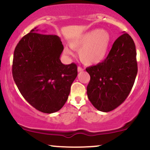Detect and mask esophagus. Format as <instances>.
<instances>
[{
    "mask_svg": "<svg viewBox=\"0 0 150 150\" xmlns=\"http://www.w3.org/2000/svg\"><path fill=\"white\" fill-rule=\"evenodd\" d=\"M84 70V69L82 68H81V67H78L77 68V71L79 72V73H81V72H82Z\"/></svg>",
    "mask_w": 150,
    "mask_h": 150,
    "instance_id": "esophagus-1",
    "label": "esophagus"
}]
</instances>
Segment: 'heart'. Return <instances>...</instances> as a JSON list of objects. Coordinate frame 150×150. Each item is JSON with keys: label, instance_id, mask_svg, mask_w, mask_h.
<instances>
[{"label": "heart", "instance_id": "heart-1", "mask_svg": "<svg viewBox=\"0 0 150 150\" xmlns=\"http://www.w3.org/2000/svg\"><path fill=\"white\" fill-rule=\"evenodd\" d=\"M111 37L107 31L95 29L81 34L70 42L72 49L79 51L81 62L86 65H94L100 63L106 58ZM64 53L73 56V53L68 46L64 47Z\"/></svg>", "mask_w": 150, "mask_h": 150}]
</instances>
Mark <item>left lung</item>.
Wrapping results in <instances>:
<instances>
[{
	"instance_id": "obj_1",
	"label": "left lung",
	"mask_w": 150,
	"mask_h": 150,
	"mask_svg": "<svg viewBox=\"0 0 150 150\" xmlns=\"http://www.w3.org/2000/svg\"><path fill=\"white\" fill-rule=\"evenodd\" d=\"M90 75L88 99L99 111L108 112L118 107L130 94L137 73L136 49L128 34L113 43L106 59L86 68Z\"/></svg>"
}]
</instances>
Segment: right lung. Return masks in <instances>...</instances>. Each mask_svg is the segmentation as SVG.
Masks as SVG:
<instances>
[{
  "label": "right lung",
  "mask_w": 150,
  "mask_h": 150,
  "mask_svg": "<svg viewBox=\"0 0 150 150\" xmlns=\"http://www.w3.org/2000/svg\"><path fill=\"white\" fill-rule=\"evenodd\" d=\"M37 28L24 36L15 47L13 76L29 104L43 113H52L68 100L77 68L73 63H61L63 46L59 37L39 34Z\"/></svg>",
  "instance_id": "1"
}]
</instances>
